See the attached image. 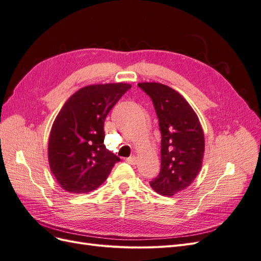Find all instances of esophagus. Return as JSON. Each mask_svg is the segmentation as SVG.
I'll return each instance as SVG.
<instances>
[{
  "label": "esophagus",
  "mask_w": 261,
  "mask_h": 261,
  "mask_svg": "<svg viewBox=\"0 0 261 261\" xmlns=\"http://www.w3.org/2000/svg\"><path fill=\"white\" fill-rule=\"evenodd\" d=\"M126 162H128L129 164H136L137 158L135 155H132V156H129V158H127V159H126Z\"/></svg>",
  "instance_id": "obj_1"
}]
</instances>
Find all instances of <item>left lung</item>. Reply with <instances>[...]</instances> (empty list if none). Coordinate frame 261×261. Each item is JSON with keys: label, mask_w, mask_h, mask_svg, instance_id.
Here are the masks:
<instances>
[{"label": "left lung", "mask_w": 261, "mask_h": 261, "mask_svg": "<svg viewBox=\"0 0 261 261\" xmlns=\"http://www.w3.org/2000/svg\"><path fill=\"white\" fill-rule=\"evenodd\" d=\"M151 98L161 130V170L150 181L172 197L191 185L202 167L204 134L194 109L179 92L160 83H139Z\"/></svg>", "instance_id": "obj_1"}]
</instances>
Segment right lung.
<instances>
[{
	"instance_id": "1",
	"label": "right lung",
	"mask_w": 261,
	"mask_h": 261,
	"mask_svg": "<svg viewBox=\"0 0 261 261\" xmlns=\"http://www.w3.org/2000/svg\"><path fill=\"white\" fill-rule=\"evenodd\" d=\"M129 84L86 86L70 96L52 124L48 159L60 186L72 194H87L108 178L120 158L107 150L105 120Z\"/></svg>"
}]
</instances>
